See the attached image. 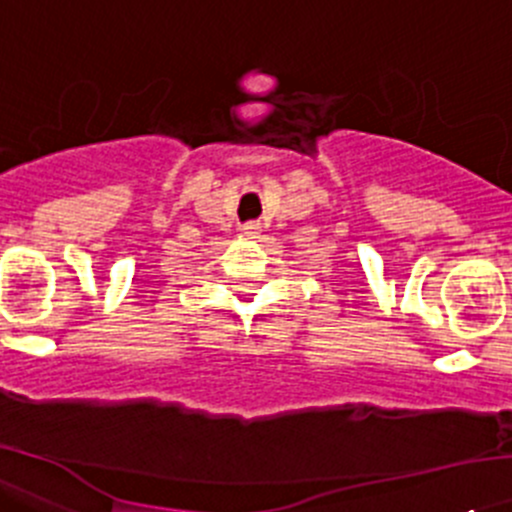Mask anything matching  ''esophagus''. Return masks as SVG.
<instances>
[{
  "label": "esophagus",
  "instance_id": "esophagus-1",
  "mask_svg": "<svg viewBox=\"0 0 512 512\" xmlns=\"http://www.w3.org/2000/svg\"><path fill=\"white\" fill-rule=\"evenodd\" d=\"M244 234L246 236H258V234H261V224H258V221H246Z\"/></svg>",
  "mask_w": 512,
  "mask_h": 512
}]
</instances>
